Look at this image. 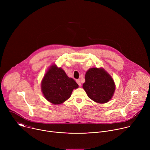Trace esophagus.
I'll list each match as a JSON object with an SVG mask.
<instances>
[{
    "label": "esophagus",
    "instance_id": "34e87169",
    "mask_svg": "<svg viewBox=\"0 0 150 150\" xmlns=\"http://www.w3.org/2000/svg\"><path fill=\"white\" fill-rule=\"evenodd\" d=\"M76 81L77 83L79 85V87H81V81H80L79 80H76Z\"/></svg>",
    "mask_w": 150,
    "mask_h": 150
}]
</instances>
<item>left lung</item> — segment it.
<instances>
[{
  "label": "left lung",
  "mask_w": 150,
  "mask_h": 150,
  "mask_svg": "<svg viewBox=\"0 0 150 150\" xmlns=\"http://www.w3.org/2000/svg\"><path fill=\"white\" fill-rule=\"evenodd\" d=\"M82 88L94 101L104 104L114 95L116 85L111 75L103 68H90L85 74Z\"/></svg>",
  "instance_id": "8db88e82"
}]
</instances>
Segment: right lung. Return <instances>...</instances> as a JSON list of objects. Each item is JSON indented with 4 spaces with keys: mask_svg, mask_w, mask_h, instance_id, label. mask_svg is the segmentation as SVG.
I'll list each match as a JSON object with an SVG mask.
<instances>
[{
    "mask_svg": "<svg viewBox=\"0 0 150 150\" xmlns=\"http://www.w3.org/2000/svg\"><path fill=\"white\" fill-rule=\"evenodd\" d=\"M78 83L67 76L64 70L52 65L47 70L41 82V89L45 98L50 103L57 105L66 101L71 96Z\"/></svg>",
    "mask_w": 150,
    "mask_h": 150,
    "instance_id": "obj_1",
    "label": "right lung"
}]
</instances>
